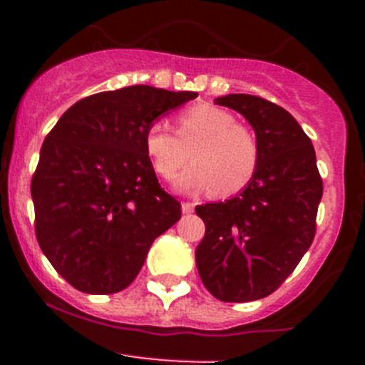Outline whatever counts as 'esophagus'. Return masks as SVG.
I'll return each mask as SVG.
<instances>
[{
	"label": "esophagus",
	"instance_id": "esophagus-1",
	"mask_svg": "<svg viewBox=\"0 0 365 365\" xmlns=\"http://www.w3.org/2000/svg\"><path fill=\"white\" fill-rule=\"evenodd\" d=\"M193 202H182V205H180V208H182V214H192L193 212Z\"/></svg>",
	"mask_w": 365,
	"mask_h": 365
}]
</instances>
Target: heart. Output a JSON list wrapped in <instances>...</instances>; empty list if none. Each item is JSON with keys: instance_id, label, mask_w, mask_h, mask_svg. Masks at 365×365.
I'll list each match as a JSON object with an SVG mask.
<instances>
[{"instance_id": "heart-1", "label": "heart", "mask_w": 365, "mask_h": 365, "mask_svg": "<svg viewBox=\"0 0 365 365\" xmlns=\"http://www.w3.org/2000/svg\"><path fill=\"white\" fill-rule=\"evenodd\" d=\"M193 163L177 177V186L188 192L214 188L215 195L230 197L247 188L259 168V143L248 125L235 122L228 109L199 104L177 117L173 133L155 120L144 133V150L155 173L172 179L188 160Z\"/></svg>"}]
</instances>
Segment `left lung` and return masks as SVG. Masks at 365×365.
Wrapping results in <instances>:
<instances>
[{"label":"left lung","instance_id":"left-lung-1","mask_svg":"<svg viewBox=\"0 0 365 365\" xmlns=\"http://www.w3.org/2000/svg\"><path fill=\"white\" fill-rule=\"evenodd\" d=\"M215 104L252 125L259 168L235 197L195 208L206 227L195 263L212 296L254 302L272 294L311 247L324 185L311 138L291 113L252 95L219 96Z\"/></svg>","mask_w":365,"mask_h":365}]
</instances>
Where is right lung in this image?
Wrapping results in <instances>:
<instances>
[{"mask_svg": "<svg viewBox=\"0 0 365 365\" xmlns=\"http://www.w3.org/2000/svg\"><path fill=\"white\" fill-rule=\"evenodd\" d=\"M197 93L130 86L78 100L45 137L31 195L41 252L87 294L124 291L180 219L144 150L146 128Z\"/></svg>", "mask_w": 365, "mask_h": 365, "instance_id": "right-lung-1", "label": "right lung"}]
</instances>
